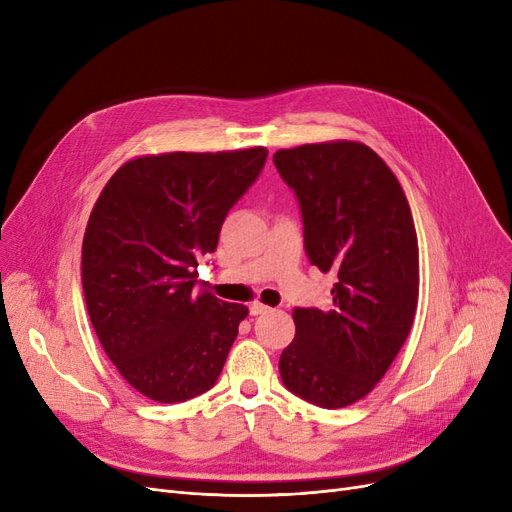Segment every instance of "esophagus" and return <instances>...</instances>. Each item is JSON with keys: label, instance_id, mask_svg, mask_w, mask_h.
Listing matches in <instances>:
<instances>
[{"label": "esophagus", "instance_id": "34e87169", "mask_svg": "<svg viewBox=\"0 0 512 512\" xmlns=\"http://www.w3.org/2000/svg\"><path fill=\"white\" fill-rule=\"evenodd\" d=\"M270 311H272L270 307L259 303V301H255V303L249 305V313H251V315H263V313H270Z\"/></svg>", "mask_w": 512, "mask_h": 512}]
</instances>
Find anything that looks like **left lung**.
<instances>
[{"instance_id": "obj_1", "label": "left lung", "mask_w": 512, "mask_h": 512, "mask_svg": "<svg viewBox=\"0 0 512 512\" xmlns=\"http://www.w3.org/2000/svg\"><path fill=\"white\" fill-rule=\"evenodd\" d=\"M297 195L311 265L332 274L328 309L292 311L280 355L284 386L321 409L367 396L405 344L419 297V247L409 201L363 143L334 141L274 155Z\"/></svg>"}]
</instances>
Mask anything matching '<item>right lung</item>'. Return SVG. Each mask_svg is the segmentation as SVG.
<instances>
[{
    "label": "right lung",
    "mask_w": 512,
    "mask_h": 512,
    "mask_svg": "<svg viewBox=\"0 0 512 512\" xmlns=\"http://www.w3.org/2000/svg\"><path fill=\"white\" fill-rule=\"evenodd\" d=\"M265 147L130 159L101 191L83 240V292L122 378L157 402L218 382L249 309L195 292L197 261L259 178Z\"/></svg>",
    "instance_id": "obj_1"
}]
</instances>
